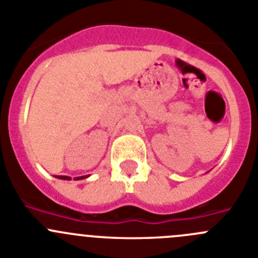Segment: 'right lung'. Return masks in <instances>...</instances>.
Returning a JSON list of instances; mask_svg holds the SVG:
<instances>
[{"mask_svg": "<svg viewBox=\"0 0 258 258\" xmlns=\"http://www.w3.org/2000/svg\"><path fill=\"white\" fill-rule=\"evenodd\" d=\"M88 177L89 175H83V177H76L75 179H84V178H88ZM56 178H58V179H66V180L71 179V178L67 177V175H56Z\"/></svg>", "mask_w": 258, "mask_h": 258, "instance_id": "right-lung-1", "label": "right lung"}]
</instances>
